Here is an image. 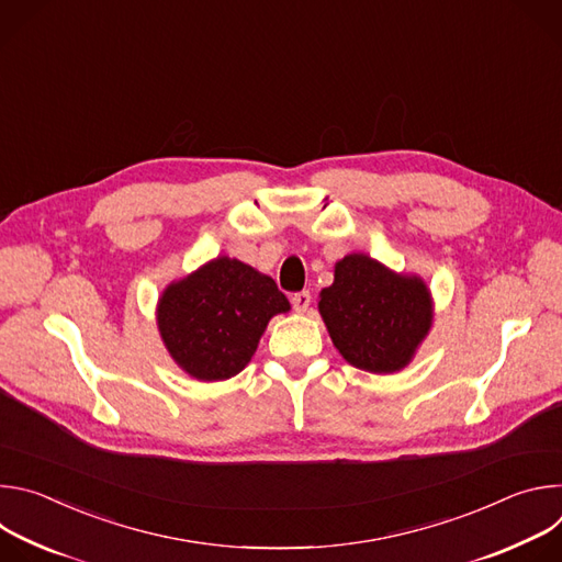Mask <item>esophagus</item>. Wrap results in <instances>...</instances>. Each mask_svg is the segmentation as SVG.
<instances>
[{"instance_id": "1", "label": "esophagus", "mask_w": 562, "mask_h": 562, "mask_svg": "<svg viewBox=\"0 0 562 562\" xmlns=\"http://www.w3.org/2000/svg\"><path fill=\"white\" fill-rule=\"evenodd\" d=\"M291 302H293V308H295L297 313H306L308 306H311V293H308V291H300V293H295V295L291 297Z\"/></svg>"}]
</instances>
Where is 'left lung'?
I'll return each mask as SVG.
<instances>
[{
  "label": "left lung",
  "instance_id": "1",
  "mask_svg": "<svg viewBox=\"0 0 562 562\" xmlns=\"http://www.w3.org/2000/svg\"><path fill=\"white\" fill-rule=\"evenodd\" d=\"M317 311L340 356L369 373L403 371L434 325L427 282L367 254L336 262L334 284L319 291Z\"/></svg>",
  "mask_w": 562,
  "mask_h": 562
}]
</instances>
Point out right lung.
I'll list each match as a JSON object with an SVG mask.
<instances>
[{"label":"right lung","mask_w":562,"mask_h":562,"mask_svg":"<svg viewBox=\"0 0 562 562\" xmlns=\"http://www.w3.org/2000/svg\"><path fill=\"white\" fill-rule=\"evenodd\" d=\"M289 308L273 278L217 256L167 284L157 297L155 323L171 360L184 373L217 382L251 362L269 319Z\"/></svg>","instance_id":"1"}]
</instances>
